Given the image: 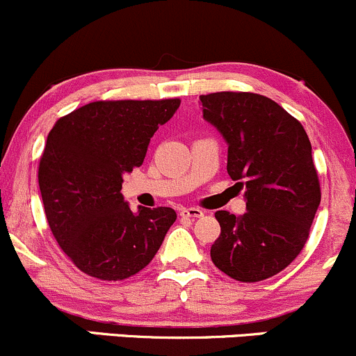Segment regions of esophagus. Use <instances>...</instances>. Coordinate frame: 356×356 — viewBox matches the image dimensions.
<instances>
[{
    "instance_id": "1",
    "label": "esophagus",
    "mask_w": 356,
    "mask_h": 356,
    "mask_svg": "<svg viewBox=\"0 0 356 356\" xmlns=\"http://www.w3.org/2000/svg\"><path fill=\"white\" fill-rule=\"evenodd\" d=\"M179 216H181V217H188V219H198V217L204 216V210H200V209H197V207L181 209V210H179Z\"/></svg>"
}]
</instances>
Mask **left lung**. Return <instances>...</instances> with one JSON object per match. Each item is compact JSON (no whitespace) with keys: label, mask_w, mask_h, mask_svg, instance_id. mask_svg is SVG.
<instances>
[{"label":"left lung","mask_w":356,"mask_h":356,"mask_svg":"<svg viewBox=\"0 0 356 356\" xmlns=\"http://www.w3.org/2000/svg\"><path fill=\"white\" fill-rule=\"evenodd\" d=\"M202 113L227 144V173L243 179L246 210L216 212L213 265L239 282H259L300 253L321 204L312 147L299 120L256 93L202 95Z\"/></svg>","instance_id":"1"}]
</instances>
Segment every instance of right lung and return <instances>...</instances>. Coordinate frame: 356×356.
Instances as JSON below:
<instances>
[{"instance_id":"right-lung-1","label":"right lung","mask_w":356,"mask_h":356,"mask_svg":"<svg viewBox=\"0 0 356 356\" xmlns=\"http://www.w3.org/2000/svg\"><path fill=\"white\" fill-rule=\"evenodd\" d=\"M179 100L93 102L49 132L39 186L49 227L86 275L124 280L151 263L177 220L170 207L129 209L124 175L140 166L151 137Z\"/></svg>"}]
</instances>
